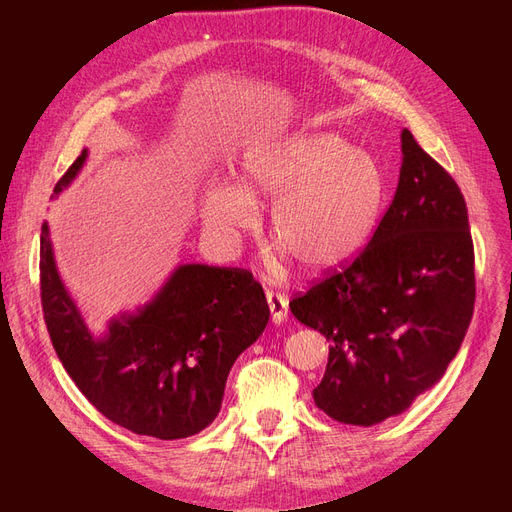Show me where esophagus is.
Instances as JSON below:
<instances>
[{
  "label": "esophagus",
  "mask_w": 512,
  "mask_h": 512,
  "mask_svg": "<svg viewBox=\"0 0 512 512\" xmlns=\"http://www.w3.org/2000/svg\"><path fill=\"white\" fill-rule=\"evenodd\" d=\"M267 303H269V312H271V320L275 324H280L286 320L288 316V299L284 297L282 292H273L267 290Z\"/></svg>",
  "instance_id": "34e87169"
}]
</instances>
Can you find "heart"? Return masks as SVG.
I'll use <instances>...</instances> for the list:
<instances>
[{"label":"heart","instance_id":"1","mask_svg":"<svg viewBox=\"0 0 512 512\" xmlns=\"http://www.w3.org/2000/svg\"><path fill=\"white\" fill-rule=\"evenodd\" d=\"M239 188L215 185L203 220L220 237L252 226V200L272 198L271 239L307 271L322 273L359 254L386 200L380 164L337 134H294L252 147L239 164Z\"/></svg>","mask_w":512,"mask_h":512}]
</instances>
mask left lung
<instances>
[{"instance_id": "obj_1", "label": "left lung", "mask_w": 512, "mask_h": 512, "mask_svg": "<svg viewBox=\"0 0 512 512\" xmlns=\"http://www.w3.org/2000/svg\"><path fill=\"white\" fill-rule=\"evenodd\" d=\"M401 153L397 192L374 237L290 301L294 318L331 342L316 406L348 425H376L431 389L474 312L466 200L410 130Z\"/></svg>"}]
</instances>
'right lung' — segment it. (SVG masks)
Wrapping results in <instances>:
<instances>
[{
    "instance_id": "obj_1",
    "label": "right lung",
    "mask_w": 512,
    "mask_h": 512,
    "mask_svg": "<svg viewBox=\"0 0 512 512\" xmlns=\"http://www.w3.org/2000/svg\"><path fill=\"white\" fill-rule=\"evenodd\" d=\"M85 158L83 149L53 196ZM40 299L59 361L89 404L108 421L158 440L194 436L218 416L232 363L269 322L265 290L250 271L183 265L141 312L113 320L108 335L96 339L59 280L46 222Z\"/></svg>"
}]
</instances>
